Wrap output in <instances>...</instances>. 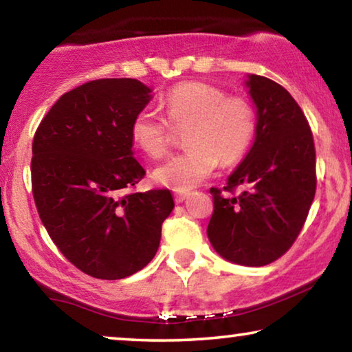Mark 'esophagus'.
<instances>
[{"mask_svg":"<svg viewBox=\"0 0 352 352\" xmlns=\"http://www.w3.org/2000/svg\"><path fill=\"white\" fill-rule=\"evenodd\" d=\"M187 197V192L186 190H176L175 192V200L179 204V201H182Z\"/></svg>","mask_w":352,"mask_h":352,"instance_id":"34e87169","label":"esophagus"}]
</instances>
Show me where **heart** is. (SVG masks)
<instances>
[{"instance_id":"obj_1","label":"heart","mask_w":352,"mask_h":352,"mask_svg":"<svg viewBox=\"0 0 352 352\" xmlns=\"http://www.w3.org/2000/svg\"><path fill=\"white\" fill-rule=\"evenodd\" d=\"M165 117L142 109L129 124L134 146L152 158L165 157L171 147L173 128H186L184 152L168 158L153 170L158 184L187 190L205 181L221 160L239 162L256 136V112L248 99L228 96L218 86L204 81H184L160 100Z\"/></svg>"}]
</instances>
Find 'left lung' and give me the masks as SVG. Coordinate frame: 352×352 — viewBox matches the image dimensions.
<instances>
[{
    "label": "left lung",
    "instance_id": "8db88e82",
    "mask_svg": "<svg viewBox=\"0 0 352 352\" xmlns=\"http://www.w3.org/2000/svg\"><path fill=\"white\" fill-rule=\"evenodd\" d=\"M247 85L258 109L256 139L223 189H210L206 234L228 261L266 266L292 248L306 223L317 186L316 147L307 118L283 86L259 75Z\"/></svg>",
    "mask_w": 352,
    "mask_h": 352
}]
</instances>
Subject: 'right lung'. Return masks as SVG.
Returning <instances> with one entry per match:
<instances>
[{"label":"right lung","instance_id":"right-lung-1","mask_svg":"<svg viewBox=\"0 0 352 352\" xmlns=\"http://www.w3.org/2000/svg\"><path fill=\"white\" fill-rule=\"evenodd\" d=\"M151 100L133 78L80 85L52 105L32 144V192L60 253L91 277L117 280L155 256L171 192H134L146 170L129 124Z\"/></svg>","mask_w":352,"mask_h":352}]
</instances>
